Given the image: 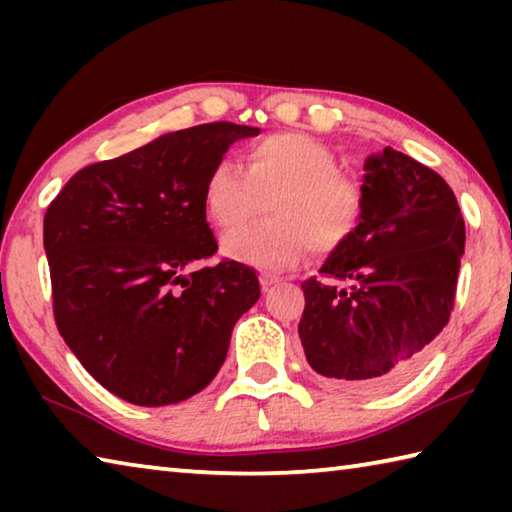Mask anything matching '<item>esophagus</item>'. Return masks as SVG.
I'll return each mask as SVG.
<instances>
[{
    "mask_svg": "<svg viewBox=\"0 0 512 512\" xmlns=\"http://www.w3.org/2000/svg\"><path fill=\"white\" fill-rule=\"evenodd\" d=\"M277 282V277H271V275H264L262 277V289L264 291H268V289H271L273 287V284Z\"/></svg>",
    "mask_w": 512,
    "mask_h": 512,
    "instance_id": "1",
    "label": "esophagus"
}]
</instances>
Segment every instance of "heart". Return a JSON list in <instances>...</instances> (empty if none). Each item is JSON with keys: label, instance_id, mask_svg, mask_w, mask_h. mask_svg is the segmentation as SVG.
<instances>
[{"label": "heart", "instance_id": "heart-1", "mask_svg": "<svg viewBox=\"0 0 512 512\" xmlns=\"http://www.w3.org/2000/svg\"><path fill=\"white\" fill-rule=\"evenodd\" d=\"M268 203L271 221L225 239L244 262L280 271L298 264L316 239L320 250L348 244L361 223L363 194L334 153L300 133H273L248 146L246 171L223 160L207 173L203 207L223 235L244 230Z\"/></svg>", "mask_w": 512, "mask_h": 512}]
</instances>
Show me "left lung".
<instances>
[{
    "instance_id": "1",
    "label": "left lung",
    "mask_w": 512,
    "mask_h": 512,
    "mask_svg": "<svg viewBox=\"0 0 512 512\" xmlns=\"http://www.w3.org/2000/svg\"><path fill=\"white\" fill-rule=\"evenodd\" d=\"M363 214L348 244L302 282L298 325L309 366L357 393L409 379L456 300L465 221L436 171L386 146L370 155Z\"/></svg>"
}]
</instances>
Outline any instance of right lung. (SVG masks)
<instances>
[{"instance_id": "1", "label": "right lung", "mask_w": 512, "mask_h": 512, "mask_svg": "<svg viewBox=\"0 0 512 512\" xmlns=\"http://www.w3.org/2000/svg\"><path fill=\"white\" fill-rule=\"evenodd\" d=\"M259 128L230 121L167 133L69 178L45 214L60 336L112 395L183 402L210 384L237 320L259 300L246 264L221 259L205 219L207 173Z\"/></svg>"}]
</instances>
